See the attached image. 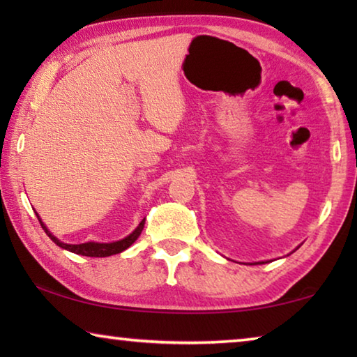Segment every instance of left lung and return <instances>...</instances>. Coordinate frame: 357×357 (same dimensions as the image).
<instances>
[{"instance_id": "8db88e82", "label": "left lung", "mask_w": 357, "mask_h": 357, "mask_svg": "<svg viewBox=\"0 0 357 357\" xmlns=\"http://www.w3.org/2000/svg\"><path fill=\"white\" fill-rule=\"evenodd\" d=\"M294 250H296V249H294ZM294 250H293V252H294ZM263 263H264V261H261V263H255V264H263Z\"/></svg>"}]
</instances>
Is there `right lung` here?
Instances as JSON below:
<instances>
[{"label": "right lung", "mask_w": 357, "mask_h": 357, "mask_svg": "<svg viewBox=\"0 0 357 357\" xmlns=\"http://www.w3.org/2000/svg\"><path fill=\"white\" fill-rule=\"evenodd\" d=\"M38 219L40 222L42 228H44V231L47 233V236L50 238L53 243L56 245L61 247V249L69 250L72 253H77V255H84V257H110V255H116V253L124 252L126 249H129V247L135 243L137 238L142 234V229L144 227V219L138 223V227L132 231L129 236H126L124 239H119V241H114V243H84V244H64L59 241L56 236H53V234L48 231V228L45 227V223L40 220L39 214Z\"/></svg>", "instance_id": "add662e5"}]
</instances>
